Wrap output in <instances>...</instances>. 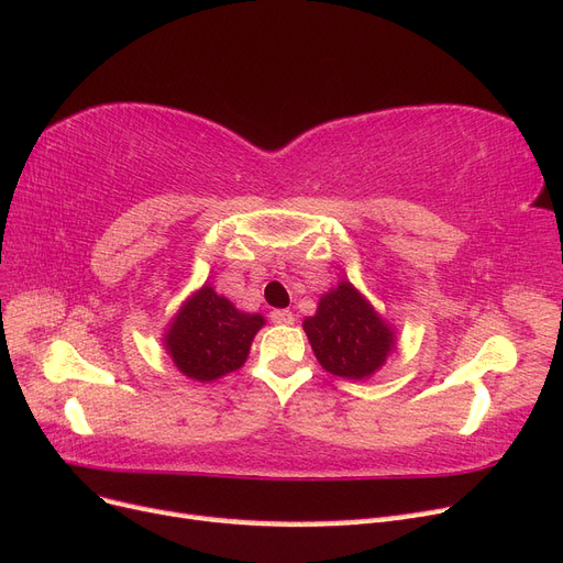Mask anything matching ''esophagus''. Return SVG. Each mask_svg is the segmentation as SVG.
I'll return each mask as SVG.
<instances>
[{"label":"esophagus","mask_w":563,"mask_h":563,"mask_svg":"<svg viewBox=\"0 0 563 563\" xmlns=\"http://www.w3.org/2000/svg\"><path fill=\"white\" fill-rule=\"evenodd\" d=\"M269 319L275 321V323H284V327H288V323L296 321V317H294L291 310H272V312H269Z\"/></svg>","instance_id":"obj_1"}]
</instances>
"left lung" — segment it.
Returning <instances> with one entry per match:
<instances>
[{
  "mask_svg": "<svg viewBox=\"0 0 563 563\" xmlns=\"http://www.w3.org/2000/svg\"><path fill=\"white\" fill-rule=\"evenodd\" d=\"M312 352L323 371L347 380H368L397 350V331L350 279H340L305 317Z\"/></svg>",
  "mask_w": 563,
  "mask_h": 563,
  "instance_id": "1",
  "label": "left lung"
}]
</instances>
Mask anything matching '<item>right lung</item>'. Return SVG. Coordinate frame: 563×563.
Instances as JSON below:
<instances>
[{"label":"right lung","instance_id":"obj_1","mask_svg":"<svg viewBox=\"0 0 563 563\" xmlns=\"http://www.w3.org/2000/svg\"><path fill=\"white\" fill-rule=\"evenodd\" d=\"M265 317L244 312L203 282L187 296L164 329V350L174 366L197 383H213L242 368Z\"/></svg>","mask_w":563,"mask_h":563}]
</instances>
